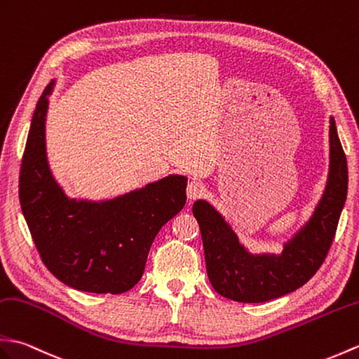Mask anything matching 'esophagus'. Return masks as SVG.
Here are the masks:
<instances>
[{
  "label": "esophagus",
  "instance_id": "34e87169",
  "mask_svg": "<svg viewBox=\"0 0 359 359\" xmlns=\"http://www.w3.org/2000/svg\"><path fill=\"white\" fill-rule=\"evenodd\" d=\"M205 193V185L202 182H197V180H193L188 183V188H187V196L189 200H196L200 196H202Z\"/></svg>",
  "mask_w": 359,
  "mask_h": 359
}]
</instances>
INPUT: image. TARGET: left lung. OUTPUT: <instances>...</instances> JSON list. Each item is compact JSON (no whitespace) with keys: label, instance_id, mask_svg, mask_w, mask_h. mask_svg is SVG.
Returning a JSON list of instances; mask_svg holds the SVG:
<instances>
[{"label":"left lung","instance_id":"8db88e82","mask_svg":"<svg viewBox=\"0 0 359 359\" xmlns=\"http://www.w3.org/2000/svg\"><path fill=\"white\" fill-rule=\"evenodd\" d=\"M327 185L311 220L285 243L283 252L251 254L222 214L197 200L193 214L202 232L206 272L215 292L238 303H264L294 292L320 269L335 237L347 197V161L335 119L329 127Z\"/></svg>","mask_w":359,"mask_h":359}]
</instances>
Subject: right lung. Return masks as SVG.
<instances>
[{
	"label": "right lung",
	"instance_id": "right-lung-1",
	"mask_svg": "<svg viewBox=\"0 0 359 359\" xmlns=\"http://www.w3.org/2000/svg\"><path fill=\"white\" fill-rule=\"evenodd\" d=\"M55 81L33 113L20 171V203L47 269L91 294H123L145 269L153 240L187 202V177L172 176L104 202L67 197L50 171L46 116Z\"/></svg>",
	"mask_w": 359,
	"mask_h": 359
}]
</instances>
